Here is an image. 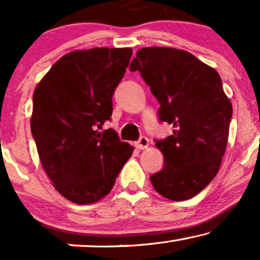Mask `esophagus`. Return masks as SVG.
Listing matches in <instances>:
<instances>
[{
  "label": "esophagus",
  "mask_w": 260,
  "mask_h": 260,
  "mask_svg": "<svg viewBox=\"0 0 260 260\" xmlns=\"http://www.w3.org/2000/svg\"><path fill=\"white\" fill-rule=\"evenodd\" d=\"M135 145H136L137 149H140V150H142V149H145L148 148L149 145V140L145 136H142L140 140H138L136 143H135Z\"/></svg>",
  "instance_id": "obj_1"
}]
</instances>
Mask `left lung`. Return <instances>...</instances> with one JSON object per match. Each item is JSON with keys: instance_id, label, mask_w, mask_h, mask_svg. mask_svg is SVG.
<instances>
[{"instance_id": "8db88e82", "label": "left lung", "mask_w": 260, "mask_h": 260, "mask_svg": "<svg viewBox=\"0 0 260 260\" xmlns=\"http://www.w3.org/2000/svg\"><path fill=\"white\" fill-rule=\"evenodd\" d=\"M130 71H138L159 103V122L173 135L155 140L165 167L150 176L155 190L173 201L193 198L219 172L229 140L232 104L214 69L175 48L138 49Z\"/></svg>"}]
</instances>
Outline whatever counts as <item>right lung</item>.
<instances>
[{"label":"right lung","mask_w":260,"mask_h":260,"mask_svg":"<svg viewBox=\"0 0 260 260\" xmlns=\"http://www.w3.org/2000/svg\"><path fill=\"white\" fill-rule=\"evenodd\" d=\"M131 48H92L59 59L37 85L30 130L41 165L67 200L87 205L111 191L134 147L102 125Z\"/></svg>","instance_id":"add662e5"}]
</instances>
